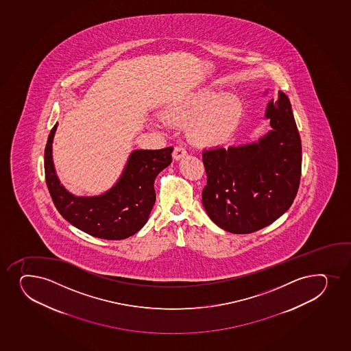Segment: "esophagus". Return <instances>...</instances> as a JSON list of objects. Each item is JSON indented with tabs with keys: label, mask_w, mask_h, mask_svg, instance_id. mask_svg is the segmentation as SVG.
<instances>
[{
	"label": "esophagus",
	"mask_w": 351,
	"mask_h": 351,
	"mask_svg": "<svg viewBox=\"0 0 351 351\" xmlns=\"http://www.w3.org/2000/svg\"><path fill=\"white\" fill-rule=\"evenodd\" d=\"M188 154V152H186V148L184 146H181V145H178L173 149V156L175 160H180V158H184L185 155Z\"/></svg>",
	"instance_id": "34e87169"
}]
</instances>
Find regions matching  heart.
<instances>
[{
  "mask_svg": "<svg viewBox=\"0 0 351 351\" xmlns=\"http://www.w3.org/2000/svg\"><path fill=\"white\" fill-rule=\"evenodd\" d=\"M242 102L233 91L199 90L171 103L167 117L189 121V136L203 146L228 143L241 121Z\"/></svg>",
  "mask_w": 351,
  "mask_h": 351,
  "instance_id": "b5f03b06",
  "label": "heart"
}]
</instances>
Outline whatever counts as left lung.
I'll list each match as a JSON object with an SVG mask.
<instances>
[{"label": "left lung", "instance_id": "1", "mask_svg": "<svg viewBox=\"0 0 351 351\" xmlns=\"http://www.w3.org/2000/svg\"><path fill=\"white\" fill-rule=\"evenodd\" d=\"M265 117L272 130L257 143L203 152L208 184L202 193L205 211L220 228L249 234L284 215L298 193L302 141L290 99L279 91Z\"/></svg>", "mask_w": 351, "mask_h": 351}]
</instances>
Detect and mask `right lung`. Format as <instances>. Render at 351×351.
I'll return each mask as SVG.
<instances>
[{"mask_svg":"<svg viewBox=\"0 0 351 351\" xmlns=\"http://www.w3.org/2000/svg\"><path fill=\"white\" fill-rule=\"evenodd\" d=\"M53 126L45 147V178L58 211L68 223L95 238L123 240L147 223L155 203V178L171 162L173 147L136 149L121 178L101 196L76 197L60 184L52 160Z\"/></svg>","mask_w":351,"mask_h":351,"instance_id":"obj_1","label":"right lung"}]
</instances>
